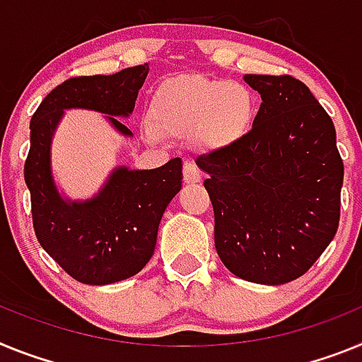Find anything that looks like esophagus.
Instances as JSON below:
<instances>
[{
    "mask_svg": "<svg viewBox=\"0 0 362 362\" xmlns=\"http://www.w3.org/2000/svg\"><path fill=\"white\" fill-rule=\"evenodd\" d=\"M184 180L185 184H197V182L202 180V175H200L199 168L193 160H185L184 162Z\"/></svg>",
    "mask_w": 362,
    "mask_h": 362,
    "instance_id": "1",
    "label": "esophagus"
}]
</instances>
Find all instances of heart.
<instances>
[{
	"label": "heart",
	"instance_id": "b5f03b06",
	"mask_svg": "<svg viewBox=\"0 0 362 362\" xmlns=\"http://www.w3.org/2000/svg\"><path fill=\"white\" fill-rule=\"evenodd\" d=\"M255 100L237 81L180 76L163 81L149 105L151 140L193 136L206 149L233 146L250 131Z\"/></svg>",
	"mask_w": 362,
	"mask_h": 362
}]
</instances>
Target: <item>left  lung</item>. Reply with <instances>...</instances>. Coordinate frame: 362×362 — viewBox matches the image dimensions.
Listing matches in <instances>:
<instances>
[{"label":"left lung","instance_id":"8db88e82","mask_svg":"<svg viewBox=\"0 0 362 362\" xmlns=\"http://www.w3.org/2000/svg\"><path fill=\"white\" fill-rule=\"evenodd\" d=\"M262 103L250 133L197 158L215 213V247L233 275L286 284L312 268L341 216L335 127L297 78L246 74Z\"/></svg>","mask_w":362,"mask_h":362}]
</instances>
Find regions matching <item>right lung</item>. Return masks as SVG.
Listing matches in <instances>:
<instances>
[{"mask_svg": "<svg viewBox=\"0 0 362 362\" xmlns=\"http://www.w3.org/2000/svg\"><path fill=\"white\" fill-rule=\"evenodd\" d=\"M149 65L116 74L76 76L50 90L30 120L25 184L33 224L43 250L78 282L112 284L142 272L155 253L163 211L182 187V160L162 168H116L100 193L86 202L65 200L50 173V142L65 109L103 112L124 136L133 133L116 116H129Z\"/></svg>", "mask_w": 362, "mask_h": 362, "instance_id": "obj_1", "label": "right lung"}]
</instances>
